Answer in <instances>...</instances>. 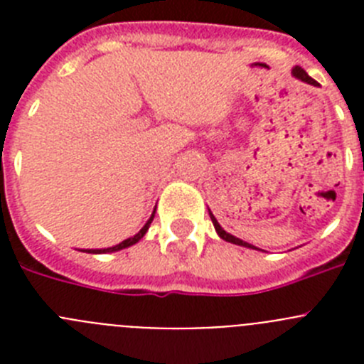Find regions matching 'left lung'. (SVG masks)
I'll list each match as a JSON object with an SVG mask.
<instances>
[{"label": "left lung", "mask_w": 364, "mask_h": 364, "mask_svg": "<svg viewBox=\"0 0 364 364\" xmlns=\"http://www.w3.org/2000/svg\"><path fill=\"white\" fill-rule=\"evenodd\" d=\"M294 76H295V78L302 80V82L311 83V85H317V82H315L314 78H310V76H308V74H306V70L301 69V67H295V69H294ZM210 215H211V213H210ZM211 220H213V226H215V230H217V233L220 235L222 239L226 240V242H233V244H239V246H246V247H255V246H252V244H247V242H244V240L237 239V237H233V235L226 233V231L222 230L220 224H218L217 218H215L213 215H211Z\"/></svg>", "instance_id": "1"}]
</instances>
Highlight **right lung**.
Listing matches in <instances>:
<instances>
[{
	"label": "right lung",
	"mask_w": 364,
	"mask_h": 364,
	"mask_svg": "<svg viewBox=\"0 0 364 364\" xmlns=\"http://www.w3.org/2000/svg\"><path fill=\"white\" fill-rule=\"evenodd\" d=\"M153 217H154V211H153V215H151V218H149V220H147V224H146V226H144L142 230L138 231V233L134 235V237H131V239L124 240V242L117 244V246L107 247V250H85V252H87V253H107V252H118V250H124V247H129V246H133V244H136L138 240L142 239L144 235H146V231L149 230V224H151V222H153Z\"/></svg>",
	"instance_id": "add662e5"
}]
</instances>
